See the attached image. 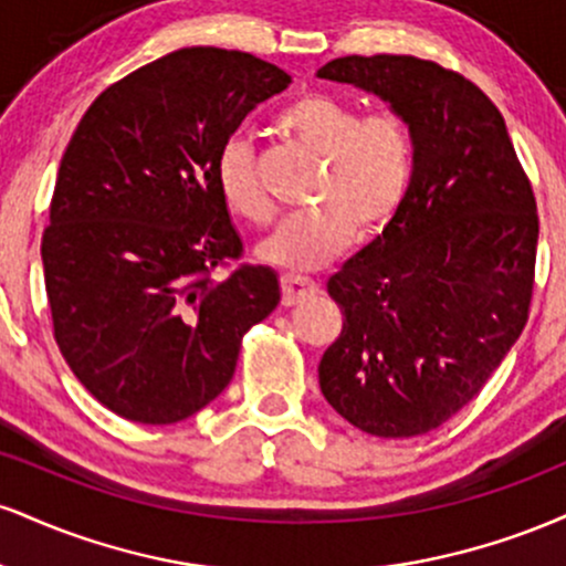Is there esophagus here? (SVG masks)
I'll return each instance as SVG.
<instances>
[{"label": "esophagus", "instance_id": "obj_1", "mask_svg": "<svg viewBox=\"0 0 566 566\" xmlns=\"http://www.w3.org/2000/svg\"><path fill=\"white\" fill-rule=\"evenodd\" d=\"M314 295H319V284L311 282V279L292 274L282 276V305H295Z\"/></svg>", "mask_w": 566, "mask_h": 566}]
</instances>
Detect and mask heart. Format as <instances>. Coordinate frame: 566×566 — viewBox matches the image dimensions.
<instances>
[{
  "mask_svg": "<svg viewBox=\"0 0 566 566\" xmlns=\"http://www.w3.org/2000/svg\"><path fill=\"white\" fill-rule=\"evenodd\" d=\"M292 143L324 161L311 205L316 210L284 220L261 244L263 261L292 271L333 263L356 237L373 242L391 229L415 175V135L394 108L361 114L327 93H303L276 114ZM218 191L237 218L265 226L274 218L255 146L231 135L216 161Z\"/></svg>",
  "mask_w": 566,
  "mask_h": 566,
  "instance_id": "obj_1",
  "label": "heart"
}]
</instances>
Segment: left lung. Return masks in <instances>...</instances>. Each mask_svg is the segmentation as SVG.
I'll return each mask as SVG.
<instances>
[{"label": "left lung", "mask_w": 566, "mask_h": 566, "mask_svg": "<svg viewBox=\"0 0 566 566\" xmlns=\"http://www.w3.org/2000/svg\"><path fill=\"white\" fill-rule=\"evenodd\" d=\"M319 76L380 95L415 135L405 207L327 282L343 329L319 386L359 431L420 437L482 391L530 319L537 201L503 114L458 71L346 55Z\"/></svg>", "instance_id": "8db88e82"}]
</instances>
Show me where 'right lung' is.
<instances>
[{"label":"right lung","instance_id":"right-lung-1","mask_svg":"<svg viewBox=\"0 0 566 566\" xmlns=\"http://www.w3.org/2000/svg\"><path fill=\"white\" fill-rule=\"evenodd\" d=\"M290 74L239 50L184 48L95 97L57 167L42 233L53 335L103 407L143 426L191 418L229 386L242 337L279 303L242 263L216 161Z\"/></svg>","mask_w":566,"mask_h":566}]
</instances>
